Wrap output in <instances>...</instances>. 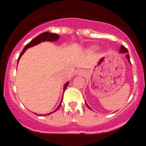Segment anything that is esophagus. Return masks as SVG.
<instances>
[{"label":"esophagus","instance_id":"1","mask_svg":"<svg viewBox=\"0 0 146 146\" xmlns=\"http://www.w3.org/2000/svg\"><path fill=\"white\" fill-rule=\"evenodd\" d=\"M76 75H80V76H83L85 75V72L82 69H78L76 72Z\"/></svg>","mask_w":146,"mask_h":146}]
</instances>
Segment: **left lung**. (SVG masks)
<instances>
[{"mask_svg":"<svg viewBox=\"0 0 146 146\" xmlns=\"http://www.w3.org/2000/svg\"><path fill=\"white\" fill-rule=\"evenodd\" d=\"M120 52H121V53H126V58L128 59V60H129V63H131V62H130V59H129V55L127 54V53H128V50H127V49H126V47H124V46H123V45H121V49H120ZM86 105H87L88 108L89 109H91V108H89V106L87 104H86Z\"/></svg>","mask_w":146,"mask_h":146,"instance_id":"1","label":"left lung"}]
</instances>
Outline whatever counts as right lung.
Returning <instances> with one entry per match:
<instances>
[{
	"label": "right lung",
	"instance_id": "right-lung-1",
	"mask_svg": "<svg viewBox=\"0 0 146 146\" xmlns=\"http://www.w3.org/2000/svg\"><path fill=\"white\" fill-rule=\"evenodd\" d=\"M59 38H60V36H59L58 34H56V33H50V32H44V33L39 34L38 36H37L36 38H34L33 39H32L31 41L29 42V43L25 45V47H24V49H23V51H22L21 53H20V56H19V58H18L17 64H18V61H19V60H20V57H21L22 55H23V54L25 52V50H26L27 49L30 48V47H33V46H35V45L41 43V42H45V41H47V42H55V41H57ZM68 85H69V82H67L64 85V90H65V89L66 88V87L68 86ZM61 102H62V99H61ZM60 104H61V102L60 103L59 106L56 108V110H55V111L52 112V113H48V114H47V115L51 114V113H54V112L57 111L58 110V108H60Z\"/></svg>",
	"mask_w": 146,
	"mask_h": 146
}]
</instances>
